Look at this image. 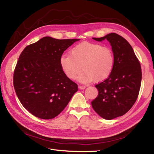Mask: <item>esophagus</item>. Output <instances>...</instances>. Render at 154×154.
Returning <instances> with one entry per match:
<instances>
[{"label": "esophagus", "instance_id": "34e87169", "mask_svg": "<svg viewBox=\"0 0 154 154\" xmlns=\"http://www.w3.org/2000/svg\"><path fill=\"white\" fill-rule=\"evenodd\" d=\"M78 88H79V89L82 90V89H85L86 87H85V86H82V85H79V86H78Z\"/></svg>", "mask_w": 154, "mask_h": 154}]
</instances>
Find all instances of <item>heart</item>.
Wrapping results in <instances>:
<instances>
[{"mask_svg":"<svg viewBox=\"0 0 154 154\" xmlns=\"http://www.w3.org/2000/svg\"><path fill=\"white\" fill-rule=\"evenodd\" d=\"M60 64L62 71L69 79L77 77L81 83L94 81L100 82L110 76L113 69L114 57L112 50L99 44L84 42L75 45L70 55H61Z\"/></svg>","mask_w":154,"mask_h":154,"instance_id":"1","label":"heart"}]
</instances>
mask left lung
<instances>
[{
	"mask_svg": "<svg viewBox=\"0 0 154 154\" xmlns=\"http://www.w3.org/2000/svg\"><path fill=\"white\" fill-rule=\"evenodd\" d=\"M93 39L109 41L114 54L112 73L108 79L96 85L99 95L91 102L100 117L111 120L124 115L135 103L141 86V66L132 46L121 35L110 33Z\"/></svg>",
	"mask_w": 154,
	"mask_h": 154,
	"instance_id": "1",
	"label": "left lung"
}]
</instances>
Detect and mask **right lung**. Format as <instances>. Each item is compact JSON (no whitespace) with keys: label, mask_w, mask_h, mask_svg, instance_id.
Instances as JSON below:
<instances>
[{"label":"right lung","mask_w":154,"mask_h":154,"mask_svg":"<svg viewBox=\"0 0 154 154\" xmlns=\"http://www.w3.org/2000/svg\"><path fill=\"white\" fill-rule=\"evenodd\" d=\"M79 39L44 37L26 47L18 58L13 83L21 104L42 119L60 114L78 90L77 85L62 71L60 59Z\"/></svg>","instance_id":"obj_1"}]
</instances>
